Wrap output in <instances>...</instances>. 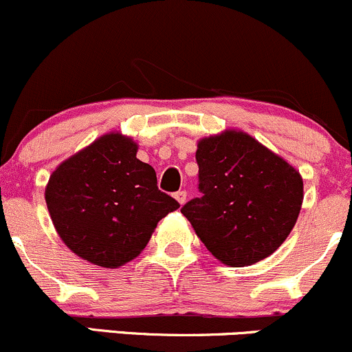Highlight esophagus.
<instances>
[{
	"mask_svg": "<svg viewBox=\"0 0 352 352\" xmlns=\"http://www.w3.org/2000/svg\"><path fill=\"white\" fill-rule=\"evenodd\" d=\"M173 197H175V200L180 204V206H184L185 200H187V192L179 190V192H175V194H173Z\"/></svg>",
	"mask_w": 352,
	"mask_h": 352,
	"instance_id": "obj_1",
	"label": "esophagus"
}]
</instances>
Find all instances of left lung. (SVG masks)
<instances>
[{"label":"left lung","instance_id":"1","mask_svg":"<svg viewBox=\"0 0 352 352\" xmlns=\"http://www.w3.org/2000/svg\"><path fill=\"white\" fill-rule=\"evenodd\" d=\"M199 190L182 214L222 264H256L294 229L304 199L302 177L283 157L241 130L197 145Z\"/></svg>","mask_w":352,"mask_h":352}]
</instances>
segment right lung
Instances as JSON below:
<instances>
[{
  "label": "right lung",
  "mask_w": 352,
  "mask_h": 352,
  "mask_svg": "<svg viewBox=\"0 0 352 352\" xmlns=\"http://www.w3.org/2000/svg\"><path fill=\"white\" fill-rule=\"evenodd\" d=\"M130 137L110 132L56 167L45 190L58 235L76 256L115 269L148 244L158 220L179 208L160 192Z\"/></svg>",
  "instance_id": "1"
}]
</instances>
